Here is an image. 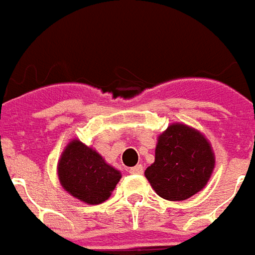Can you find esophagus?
<instances>
[{
    "label": "esophagus",
    "mask_w": 255,
    "mask_h": 255,
    "mask_svg": "<svg viewBox=\"0 0 255 255\" xmlns=\"http://www.w3.org/2000/svg\"><path fill=\"white\" fill-rule=\"evenodd\" d=\"M129 173H132V175H142V173H143V166H132V168H129Z\"/></svg>",
    "instance_id": "obj_1"
}]
</instances>
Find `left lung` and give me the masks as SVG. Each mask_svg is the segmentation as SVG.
<instances>
[{
  "instance_id": "left-lung-1",
  "label": "left lung",
  "mask_w": 255,
  "mask_h": 255,
  "mask_svg": "<svg viewBox=\"0 0 255 255\" xmlns=\"http://www.w3.org/2000/svg\"><path fill=\"white\" fill-rule=\"evenodd\" d=\"M213 168V149L205 135L173 123L157 139L155 160L144 176L161 198L184 201L206 186Z\"/></svg>"
}]
</instances>
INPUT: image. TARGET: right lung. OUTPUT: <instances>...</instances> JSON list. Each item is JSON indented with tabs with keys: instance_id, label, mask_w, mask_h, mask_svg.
Wrapping results in <instances>:
<instances>
[{
	"instance_id": "right-lung-1",
	"label": "right lung",
	"mask_w": 255,
	"mask_h": 255,
	"mask_svg": "<svg viewBox=\"0 0 255 255\" xmlns=\"http://www.w3.org/2000/svg\"><path fill=\"white\" fill-rule=\"evenodd\" d=\"M57 172L64 190L89 205L106 201L122 179L120 171L78 139H72L61 153Z\"/></svg>"
}]
</instances>
